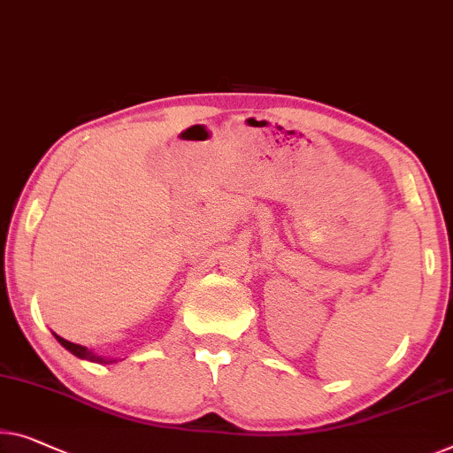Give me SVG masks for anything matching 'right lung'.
I'll return each mask as SVG.
<instances>
[{"label": "right lung", "mask_w": 453, "mask_h": 453, "mask_svg": "<svg viewBox=\"0 0 453 453\" xmlns=\"http://www.w3.org/2000/svg\"><path fill=\"white\" fill-rule=\"evenodd\" d=\"M57 340L63 343V346L69 349L71 354H75L77 357H83V360H89V362H97V364H111V362H118V360H113V357H104V356H97V354H93V352H89V349L87 348H83V346H79V343H73V342H69V340H65V337H60V335H57Z\"/></svg>", "instance_id": "obj_1"}]
</instances>
